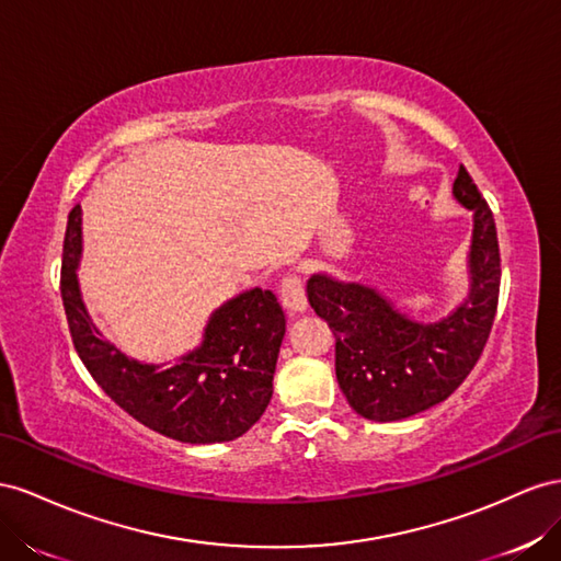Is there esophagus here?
Returning <instances> with one entry per match:
<instances>
[{
	"instance_id": "34e87169",
	"label": "esophagus",
	"mask_w": 561,
	"mask_h": 561,
	"mask_svg": "<svg viewBox=\"0 0 561 561\" xmlns=\"http://www.w3.org/2000/svg\"><path fill=\"white\" fill-rule=\"evenodd\" d=\"M279 294H282L284 308L289 310L291 314H300V312L308 310L306 289H302V282H300L296 275H286V277L282 279Z\"/></svg>"
}]
</instances>
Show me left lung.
Here are the masks:
<instances>
[{"instance_id":"left-lung-1","label":"left lung","mask_w":561,"mask_h":561,"mask_svg":"<svg viewBox=\"0 0 561 561\" xmlns=\"http://www.w3.org/2000/svg\"><path fill=\"white\" fill-rule=\"evenodd\" d=\"M454 197L472 211L468 298L437 322L399 310L376 286L314 272L312 310L335 335V378L362 419L392 423L444 402L486 345L501 289V253L493 214L460 167Z\"/></svg>"}]
</instances>
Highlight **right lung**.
<instances>
[{
	"instance_id": "right-lung-1",
	"label": "right lung",
	"mask_w": 561,
	"mask_h": 561,
	"mask_svg": "<svg viewBox=\"0 0 561 561\" xmlns=\"http://www.w3.org/2000/svg\"><path fill=\"white\" fill-rule=\"evenodd\" d=\"M82 209L68 216L60 296L72 343L93 380L138 423L185 444L232 442L249 432L272 399L286 319L277 296L249 289L222 302L202 343L175 364L124 355L93 324L79 289Z\"/></svg>"
}]
</instances>
